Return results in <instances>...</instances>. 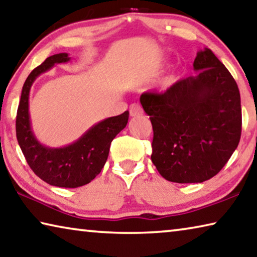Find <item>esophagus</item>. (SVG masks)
I'll return each mask as SVG.
<instances>
[{
    "label": "esophagus",
    "mask_w": 257,
    "mask_h": 257,
    "mask_svg": "<svg viewBox=\"0 0 257 257\" xmlns=\"http://www.w3.org/2000/svg\"><path fill=\"white\" fill-rule=\"evenodd\" d=\"M142 108L139 106V104L133 103L131 107H130V116L131 117H137V116H140L142 115Z\"/></svg>",
    "instance_id": "esophagus-1"
}]
</instances>
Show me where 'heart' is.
Returning <instances> with one entry per match:
<instances>
[{
    "label": "heart",
    "instance_id": "1",
    "mask_svg": "<svg viewBox=\"0 0 257 257\" xmlns=\"http://www.w3.org/2000/svg\"><path fill=\"white\" fill-rule=\"evenodd\" d=\"M176 81H178V75L172 73V74H168L166 77H164L163 81L161 82V86L163 87V89H170V87H172L174 85V84L176 83Z\"/></svg>",
    "mask_w": 257,
    "mask_h": 257
}]
</instances>
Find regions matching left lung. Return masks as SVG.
Here are the masks:
<instances>
[{
	"mask_svg": "<svg viewBox=\"0 0 257 257\" xmlns=\"http://www.w3.org/2000/svg\"><path fill=\"white\" fill-rule=\"evenodd\" d=\"M197 75L165 93H144L142 108L154 130L151 161L164 179L200 183L216 175L237 149L241 136L237 83L212 50L193 61Z\"/></svg>",
	"mask_w": 257,
	"mask_h": 257,
	"instance_id": "obj_1",
	"label": "left lung"
}]
</instances>
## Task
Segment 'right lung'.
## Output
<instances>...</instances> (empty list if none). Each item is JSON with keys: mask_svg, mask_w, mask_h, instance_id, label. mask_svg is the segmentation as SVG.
<instances>
[{"mask_svg": "<svg viewBox=\"0 0 257 257\" xmlns=\"http://www.w3.org/2000/svg\"><path fill=\"white\" fill-rule=\"evenodd\" d=\"M68 53H58L45 59L25 82L17 111V140L23 154L40 179L60 188H77L90 183L107 162L110 144L128 120V111L109 117L87 130L76 141L60 148H51L37 140L29 115V92L33 83L54 65L70 61Z\"/></svg>", "mask_w": 257, "mask_h": 257, "instance_id": "obj_1", "label": "right lung"}]
</instances>
